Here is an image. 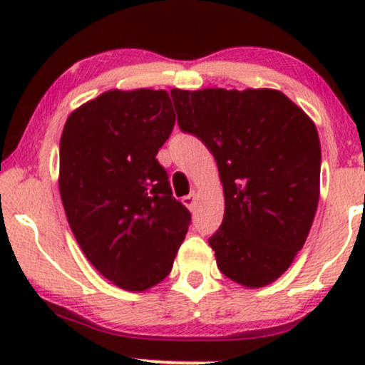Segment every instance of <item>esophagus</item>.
<instances>
[{
  "instance_id": "1",
  "label": "esophagus",
  "mask_w": 365,
  "mask_h": 365,
  "mask_svg": "<svg viewBox=\"0 0 365 365\" xmlns=\"http://www.w3.org/2000/svg\"><path fill=\"white\" fill-rule=\"evenodd\" d=\"M182 202L185 204V206L190 209V211H194L195 209V194H190V195H185L182 199Z\"/></svg>"
}]
</instances>
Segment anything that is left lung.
Masks as SVG:
<instances>
[{"label":"left lung","mask_w":365,"mask_h":365,"mask_svg":"<svg viewBox=\"0 0 365 365\" xmlns=\"http://www.w3.org/2000/svg\"><path fill=\"white\" fill-rule=\"evenodd\" d=\"M178 127L216 159L225 216L209 238L220 271L247 288L278 279L319 202L321 144L302 108L274 89L171 91Z\"/></svg>","instance_id":"left-lung-1"}]
</instances>
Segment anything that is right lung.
I'll use <instances>...</instances> for the list:
<instances>
[{"label": "right lung", "mask_w": 365, "mask_h": 365, "mask_svg": "<svg viewBox=\"0 0 365 365\" xmlns=\"http://www.w3.org/2000/svg\"><path fill=\"white\" fill-rule=\"evenodd\" d=\"M175 111L166 91L103 92L66 120L60 195L89 262L116 287L144 292L170 274L190 225L158 163Z\"/></svg>", "instance_id": "add662e5"}]
</instances>
